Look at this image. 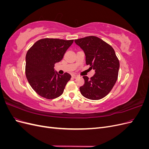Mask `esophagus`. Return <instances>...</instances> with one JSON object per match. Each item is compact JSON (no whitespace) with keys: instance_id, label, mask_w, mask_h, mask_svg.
<instances>
[{"instance_id":"esophagus-1","label":"esophagus","mask_w":149,"mask_h":149,"mask_svg":"<svg viewBox=\"0 0 149 149\" xmlns=\"http://www.w3.org/2000/svg\"><path fill=\"white\" fill-rule=\"evenodd\" d=\"M78 77V76H77V75H75V74L72 75V78H74V79H76Z\"/></svg>"}]
</instances>
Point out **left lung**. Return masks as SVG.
<instances>
[{"label": "left lung", "mask_w": 149, "mask_h": 149, "mask_svg": "<svg viewBox=\"0 0 149 149\" xmlns=\"http://www.w3.org/2000/svg\"><path fill=\"white\" fill-rule=\"evenodd\" d=\"M74 42L83 50L86 64L95 71L91 79L83 76L84 84L79 88L80 92L89 100H101L109 93L118 79L119 61L114 49L94 36L75 40Z\"/></svg>", "instance_id": "1"}]
</instances>
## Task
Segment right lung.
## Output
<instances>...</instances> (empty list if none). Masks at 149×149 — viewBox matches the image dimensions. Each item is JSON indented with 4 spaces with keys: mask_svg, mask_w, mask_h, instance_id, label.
Here are the masks:
<instances>
[{
    "mask_svg": "<svg viewBox=\"0 0 149 149\" xmlns=\"http://www.w3.org/2000/svg\"><path fill=\"white\" fill-rule=\"evenodd\" d=\"M73 40L44 38L35 42L26 53L25 74L31 87L44 98L55 99L63 93L71 76L65 73L60 75L54 65L63 58Z\"/></svg>",
    "mask_w": 149,
    "mask_h": 149,
    "instance_id": "obj_1",
    "label": "right lung"
}]
</instances>
